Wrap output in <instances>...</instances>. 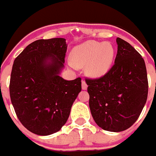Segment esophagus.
Here are the masks:
<instances>
[{
  "mask_svg": "<svg viewBox=\"0 0 156 156\" xmlns=\"http://www.w3.org/2000/svg\"><path fill=\"white\" fill-rule=\"evenodd\" d=\"M82 89L83 90H87V84L84 80H82Z\"/></svg>",
  "mask_w": 156,
  "mask_h": 156,
  "instance_id": "obj_1",
  "label": "esophagus"
}]
</instances>
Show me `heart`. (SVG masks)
I'll list each match as a JSON object with an SVG mask.
<instances>
[{
    "instance_id": "b5f03b06",
    "label": "heart",
    "mask_w": 156,
    "mask_h": 156,
    "mask_svg": "<svg viewBox=\"0 0 156 156\" xmlns=\"http://www.w3.org/2000/svg\"><path fill=\"white\" fill-rule=\"evenodd\" d=\"M115 48L109 42L87 41L73 48L69 65L72 68L85 67L86 74L98 79L108 73L115 59Z\"/></svg>"
}]
</instances>
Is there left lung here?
Masks as SVG:
<instances>
[{
  "instance_id": "obj_1",
  "label": "left lung",
  "mask_w": 156,
  "mask_h": 156,
  "mask_svg": "<svg viewBox=\"0 0 156 156\" xmlns=\"http://www.w3.org/2000/svg\"><path fill=\"white\" fill-rule=\"evenodd\" d=\"M115 64L99 79H87L94 120L105 130L120 132L138 119L148 98L145 63L129 43L117 37Z\"/></svg>"
}]
</instances>
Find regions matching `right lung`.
Wrapping results in <instances>:
<instances>
[{
  "mask_svg": "<svg viewBox=\"0 0 156 156\" xmlns=\"http://www.w3.org/2000/svg\"><path fill=\"white\" fill-rule=\"evenodd\" d=\"M64 38L38 40L15 59L9 91L18 119L32 133L47 136L66 124L72 105L81 91V79L66 80L67 44Z\"/></svg>",
  "mask_w": 156,
  "mask_h": 156,
  "instance_id": "add662e5",
  "label": "right lung"
}]
</instances>
